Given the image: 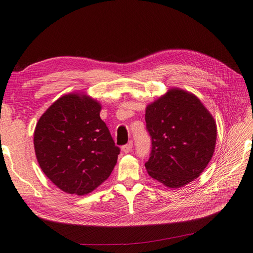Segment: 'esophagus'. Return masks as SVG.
Wrapping results in <instances>:
<instances>
[{"label": "esophagus", "mask_w": 253, "mask_h": 253, "mask_svg": "<svg viewBox=\"0 0 253 253\" xmlns=\"http://www.w3.org/2000/svg\"><path fill=\"white\" fill-rule=\"evenodd\" d=\"M132 150H133V142L132 141H129L128 143H126V145H124L123 147H121V151H123L126 154L129 153Z\"/></svg>", "instance_id": "obj_1"}]
</instances>
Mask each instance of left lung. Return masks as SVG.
Instances as JSON below:
<instances>
[{"instance_id":"1","label":"left lung","mask_w":253,"mask_h":253,"mask_svg":"<svg viewBox=\"0 0 253 253\" xmlns=\"http://www.w3.org/2000/svg\"><path fill=\"white\" fill-rule=\"evenodd\" d=\"M152 152L145 169L169 188L197 179L211 160L216 141L212 115L195 94L171 88L145 109Z\"/></svg>"}]
</instances>
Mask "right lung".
Instances as JSON below:
<instances>
[{
	"label": "right lung",
	"mask_w": 253,
	"mask_h": 253,
	"mask_svg": "<svg viewBox=\"0 0 253 253\" xmlns=\"http://www.w3.org/2000/svg\"><path fill=\"white\" fill-rule=\"evenodd\" d=\"M101 104L83 93L59 97L39 119L34 151L43 173L67 194L96 189L117 163L119 147L99 114Z\"/></svg>",
	"instance_id": "obj_1"
}]
</instances>
